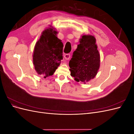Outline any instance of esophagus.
Returning <instances> with one entry per match:
<instances>
[{
  "mask_svg": "<svg viewBox=\"0 0 134 134\" xmlns=\"http://www.w3.org/2000/svg\"><path fill=\"white\" fill-rule=\"evenodd\" d=\"M70 55L69 54H67L64 55V58L65 60H69L70 59Z\"/></svg>",
  "mask_w": 134,
  "mask_h": 134,
  "instance_id": "34e87169",
  "label": "esophagus"
}]
</instances>
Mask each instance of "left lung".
Listing matches in <instances>:
<instances>
[{
	"label": "left lung",
	"instance_id": "obj_1",
	"mask_svg": "<svg viewBox=\"0 0 134 134\" xmlns=\"http://www.w3.org/2000/svg\"><path fill=\"white\" fill-rule=\"evenodd\" d=\"M96 39L90 35H83L70 60V75L76 82H89L97 74L100 66V55Z\"/></svg>",
	"mask_w": 134,
	"mask_h": 134
}]
</instances>
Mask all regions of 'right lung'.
<instances>
[{"label":"right lung","mask_w":134,"mask_h":134,"mask_svg":"<svg viewBox=\"0 0 134 134\" xmlns=\"http://www.w3.org/2000/svg\"><path fill=\"white\" fill-rule=\"evenodd\" d=\"M58 32L51 25L46 28L36 43L33 54L35 69L39 75H52L63 59V43L57 37Z\"/></svg>","instance_id":"obj_1"}]
</instances>
